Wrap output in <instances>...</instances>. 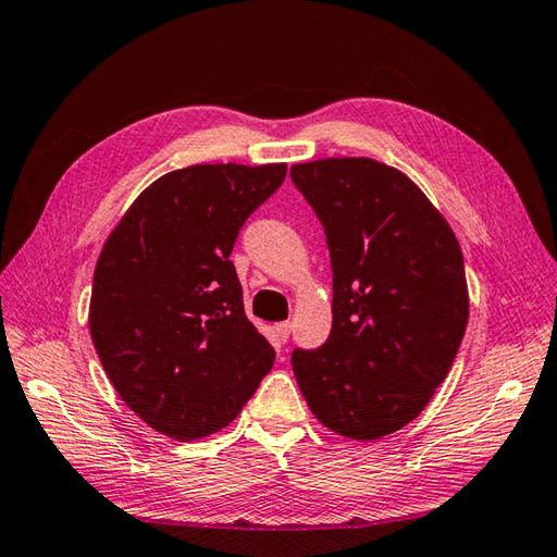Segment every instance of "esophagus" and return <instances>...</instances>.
Here are the masks:
<instances>
[{"instance_id": "1", "label": "esophagus", "mask_w": 557, "mask_h": 557, "mask_svg": "<svg viewBox=\"0 0 557 557\" xmlns=\"http://www.w3.org/2000/svg\"><path fill=\"white\" fill-rule=\"evenodd\" d=\"M289 333H292V323H277V325H275V339H277V345H285V342L289 339Z\"/></svg>"}]
</instances>
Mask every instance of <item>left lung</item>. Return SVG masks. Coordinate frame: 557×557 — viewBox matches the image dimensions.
Returning a JSON list of instances; mask_svg holds the SVG:
<instances>
[{
  "instance_id": "8db88e82",
  "label": "left lung",
  "mask_w": 557,
  "mask_h": 557,
  "mask_svg": "<svg viewBox=\"0 0 557 557\" xmlns=\"http://www.w3.org/2000/svg\"><path fill=\"white\" fill-rule=\"evenodd\" d=\"M325 230L333 330L294 349L315 419L354 441L399 431L429 405L469 321L465 258L447 220L407 174L371 158L289 170Z\"/></svg>"
}]
</instances>
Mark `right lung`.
I'll use <instances>...</instances> for the list:
<instances>
[{"instance_id": "add662e5", "label": "right lung", "mask_w": 557, "mask_h": 557, "mask_svg": "<svg viewBox=\"0 0 557 557\" xmlns=\"http://www.w3.org/2000/svg\"><path fill=\"white\" fill-rule=\"evenodd\" d=\"M287 164H194L152 182L104 242L90 337L114 389L150 429L196 441L239 417L275 363L244 313L230 253Z\"/></svg>"}]
</instances>
